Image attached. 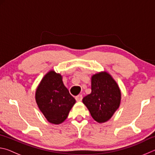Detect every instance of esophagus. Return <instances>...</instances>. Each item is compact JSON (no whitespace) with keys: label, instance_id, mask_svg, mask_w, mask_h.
<instances>
[{"label":"esophagus","instance_id":"1","mask_svg":"<svg viewBox=\"0 0 155 155\" xmlns=\"http://www.w3.org/2000/svg\"><path fill=\"white\" fill-rule=\"evenodd\" d=\"M75 99H76V101H77V102H80V101H82V99H83V96H82V95H78L77 96H76L75 97Z\"/></svg>","mask_w":155,"mask_h":155}]
</instances>
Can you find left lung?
I'll return each mask as SVG.
<instances>
[{
    "label": "left lung",
    "mask_w": 155,
    "mask_h": 155,
    "mask_svg": "<svg viewBox=\"0 0 155 155\" xmlns=\"http://www.w3.org/2000/svg\"><path fill=\"white\" fill-rule=\"evenodd\" d=\"M91 92L83 98L93 119L104 123L111 119L121 102V91L111 75L101 72L91 76Z\"/></svg>",
    "instance_id": "left-lung-1"
}]
</instances>
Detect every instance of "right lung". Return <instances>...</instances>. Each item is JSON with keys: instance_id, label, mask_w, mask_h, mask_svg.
I'll list each match as a JSON object with an SVG mask.
<instances>
[{"instance_id": "1", "label": "right lung", "mask_w": 155, "mask_h": 155, "mask_svg": "<svg viewBox=\"0 0 155 155\" xmlns=\"http://www.w3.org/2000/svg\"><path fill=\"white\" fill-rule=\"evenodd\" d=\"M35 101L48 121L59 124L67 118L76 103L62 81V76L53 70L44 75L36 89Z\"/></svg>"}]
</instances>
